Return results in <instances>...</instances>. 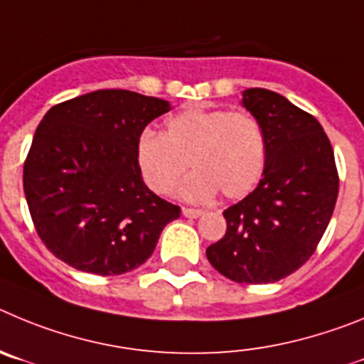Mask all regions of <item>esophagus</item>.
<instances>
[{
    "label": "esophagus",
    "mask_w": 364,
    "mask_h": 364,
    "mask_svg": "<svg viewBox=\"0 0 364 364\" xmlns=\"http://www.w3.org/2000/svg\"><path fill=\"white\" fill-rule=\"evenodd\" d=\"M181 214L185 215V218L196 219V218H199V215H203V214H205V212H203V210H199V208H186V206H183Z\"/></svg>",
    "instance_id": "obj_1"
}]
</instances>
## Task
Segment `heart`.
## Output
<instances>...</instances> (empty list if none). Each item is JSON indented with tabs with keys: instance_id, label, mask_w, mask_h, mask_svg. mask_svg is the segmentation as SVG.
I'll list each match as a JSON object with an SVG mask.
<instances>
[{
	"instance_id": "1",
	"label": "heart",
	"mask_w": 364,
	"mask_h": 364,
	"mask_svg": "<svg viewBox=\"0 0 364 364\" xmlns=\"http://www.w3.org/2000/svg\"><path fill=\"white\" fill-rule=\"evenodd\" d=\"M267 141L255 117L225 109H188L165 123V132L143 130L136 141V166L156 194H168L186 168L194 174L179 186L188 201H206L218 190L243 198L259 183Z\"/></svg>"
}]
</instances>
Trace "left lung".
<instances>
[{
  "label": "left lung",
  "mask_w": 364,
  "mask_h": 364,
  "mask_svg": "<svg viewBox=\"0 0 364 364\" xmlns=\"http://www.w3.org/2000/svg\"><path fill=\"white\" fill-rule=\"evenodd\" d=\"M241 105L263 129V179L223 212L227 234L206 248V259L235 283H276L310 259L328 227L336 159L319 121L281 94L248 88Z\"/></svg>",
  "instance_id": "8db88e82"
}]
</instances>
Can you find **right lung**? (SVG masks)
Here are the masks:
<instances>
[{
    "instance_id": "obj_1",
    "label": "right lung",
    "mask_w": 364,
    "mask_h": 364,
    "mask_svg": "<svg viewBox=\"0 0 364 364\" xmlns=\"http://www.w3.org/2000/svg\"><path fill=\"white\" fill-rule=\"evenodd\" d=\"M168 101L96 90L45 114L23 168V188L45 247L72 268L119 276L145 263L179 218L143 183L136 141Z\"/></svg>"
}]
</instances>
